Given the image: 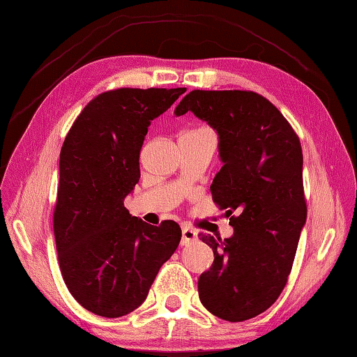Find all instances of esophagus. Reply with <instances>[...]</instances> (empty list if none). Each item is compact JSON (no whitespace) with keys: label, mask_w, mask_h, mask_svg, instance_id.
I'll return each instance as SVG.
<instances>
[{"label":"esophagus","mask_w":357,"mask_h":357,"mask_svg":"<svg viewBox=\"0 0 357 357\" xmlns=\"http://www.w3.org/2000/svg\"><path fill=\"white\" fill-rule=\"evenodd\" d=\"M198 236H197V231L195 229L189 228L187 225L183 227V239H181V243H183V245H187L193 243V241H197Z\"/></svg>","instance_id":"1"}]
</instances>
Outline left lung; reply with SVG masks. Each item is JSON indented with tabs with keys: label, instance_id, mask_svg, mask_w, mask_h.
Masks as SVG:
<instances>
[{
	"label": "left lung",
	"instance_id": "8db88e82",
	"mask_svg": "<svg viewBox=\"0 0 357 357\" xmlns=\"http://www.w3.org/2000/svg\"><path fill=\"white\" fill-rule=\"evenodd\" d=\"M187 112L219 135L223 167L211 193L234 229L227 239L200 234L214 263L198 279V294L213 315L245 321L274 304L291 273L307 219L302 148L283 114L253 91L195 89L174 114Z\"/></svg>",
	"mask_w": 357,
	"mask_h": 357
}]
</instances>
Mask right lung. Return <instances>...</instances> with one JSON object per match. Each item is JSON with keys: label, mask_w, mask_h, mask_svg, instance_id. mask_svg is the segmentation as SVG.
Returning <instances> with one entry per match:
<instances>
[{"label": "right lung", "mask_w": 357, "mask_h": 357, "mask_svg": "<svg viewBox=\"0 0 357 357\" xmlns=\"http://www.w3.org/2000/svg\"><path fill=\"white\" fill-rule=\"evenodd\" d=\"M185 88H119L94 98L72 124L59 154L53 229L70 294L105 318L134 312L160 266L178 249L181 228L149 225L124 208L140 179V151L151 121Z\"/></svg>", "instance_id": "right-lung-1"}]
</instances>
